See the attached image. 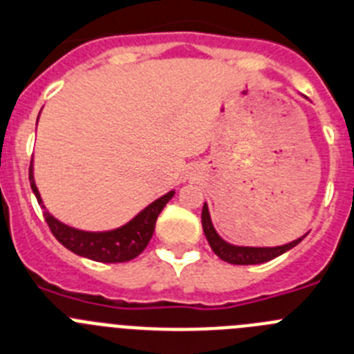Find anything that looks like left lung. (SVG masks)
Listing matches in <instances>:
<instances>
[{
    "label": "left lung",
    "mask_w": 354,
    "mask_h": 354,
    "mask_svg": "<svg viewBox=\"0 0 354 354\" xmlns=\"http://www.w3.org/2000/svg\"><path fill=\"white\" fill-rule=\"evenodd\" d=\"M201 221H203V231L208 240L209 247L213 252L221 257L222 261L231 264H261L266 261H272L275 257L282 256L284 252L291 250L292 247L300 243L305 236L298 238V240L291 241V243L279 245V247H240V245H231L225 240L218 236V232L215 231L212 224V216H209L208 206H203V213H201Z\"/></svg>",
    "instance_id": "obj_1"
}]
</instances>
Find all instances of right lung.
Returning <instances> with one entry per match:
<instances>
[{
    "label": "right lung",
    "instance_id": "right-lung-1",
    "mask_svg": "<svg viewBox=\"0 0 354 354\" xmlns=\"http://www.w3.org/2000/svg\"><path fill=\"white\" fill-rule=\"evenodd\" d=\"M30 183L31 190L37 196L38 205L44 208V216L46 222L49 224L50 231L56 236V240L66 247L70 252L77 254V256L88 257L91 261L98 263H125V261L138 257L139 254L146 248L151 236H153L155 224L164 209V206L173 199L174 190L167 192L165 196L158 197L151 205L146 206L142 212L133 216L132 221L127 222L125 225L111 231H82V229L70 227V225L59 222L56 216L50 215L44 206V201L40 197L37 185H35L33 176V162L30 165Z\"/></svg>",
    "mask_w": 354,
    "mask_h": 354
}]
</instances>
